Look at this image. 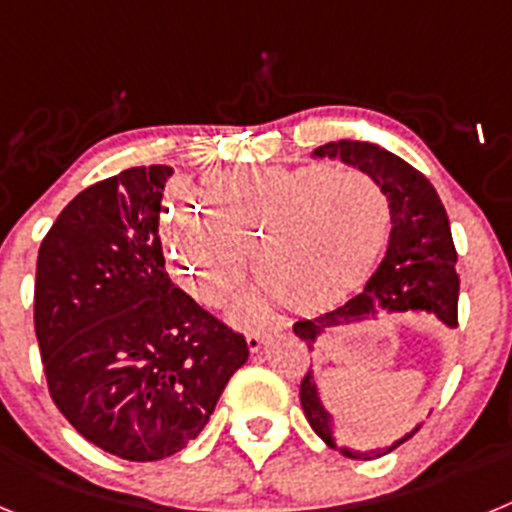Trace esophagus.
I'll list each match as a JSON object with an SVG mask.
<instances>
[{"label":"esophagus","mask_w":512,"mask_h":512,"mask_svg":"<svg viewBox=\"0 0 512 512\" xmlns=\"http://www.w3.org/2000/svg\"><path fill=\"white\" fill-rule=\"evenodd\" d=\"M264 338H266V330H248V333H246L248 351H251V354H256V351L264 346Z\"/></svg>","instance_id":"esophagus-1"}]
</instances>
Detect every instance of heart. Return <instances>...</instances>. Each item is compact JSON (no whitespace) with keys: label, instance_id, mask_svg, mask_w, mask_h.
Segmentation results:
<instances>
[{"label":"heart","instance_id":"1","mask_svg":"<svg viewBox=\"0 0 512 512\" xmlns=\"http://www.w3.org/2000/svg\"><path fill=\"white\" fill-rule=\"evenodd\" d=\"M200 205L174 194L164 246L189 295L215 307L256 274L292 310H318L354 292L392 233V197L377 176L336 166H261L205 176ZM241 320H259L246 302Z\"/></svg>","mask_w":512,"mask_h":512}]
</instances>
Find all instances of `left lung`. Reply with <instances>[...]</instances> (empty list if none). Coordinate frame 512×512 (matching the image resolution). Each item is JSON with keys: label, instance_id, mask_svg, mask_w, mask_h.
<instances>
[{"label": "left lung", "instance_id": "1", "mask_svg": "<svg viewBox=\"0 0 512 512\" xmlns=\"http://www.w3.org/2000/svg\"><path fill=\"white\" fill-rule=\"evenodd\" d=\"M315 156L341 158L346 164L359 166L366 174L377 176L392 197V233L387 256L382 259L364 292L330 312H320L310 320H297L292 325L295 336L307 346L325 328L351 323V320L374 318L379 307L387 310L436 312L438 318L454 328L459 323V274H456V248L451 238L449 217L441 205V197L415 166L402 161L395 153L384 151L364 140H336L315 148ZM300 402L307 423L330 449L348 459H379L415 436L423 423L413 425L408 433L392 438L377 449H351L341 438L333 415L323 408L310 372L300 382Z\"/></svg>", "mask_w": 512, "mask_h": 512}]
</instances>
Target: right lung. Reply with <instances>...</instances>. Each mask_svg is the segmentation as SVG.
Masks as SVG:
<instances>
[{
	"mask_svg": "<svg viewBox=\"0 0 512 512\" xmlns=\"http://www.w3.org/2000/svg\"><path fill=\"white\" fill-rule=\"evenodd\" d=\"M169 176V166H133L76 194L35 269L51 400L79 436L128 461L182 451L248 359L246 336L166 274L158 217Z\"/></svg>",
	"mask_w": 512,
	"mask_h": 512,
	"instance_id": "1",
	"label": "right lung"
}]
</instances>
